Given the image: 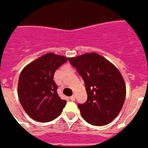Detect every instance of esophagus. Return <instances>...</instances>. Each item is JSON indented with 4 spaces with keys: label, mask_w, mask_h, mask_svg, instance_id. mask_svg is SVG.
<instances>
[{
    "label": "esophagus",
    "mask_w": 148,
    "mask_h": 148,
    "mask_svg": "<svg viewBox=\"0 0 148 148\" xmlns=\"http://www.w3.org/2000/svg\"><path fill=\"white\" fill-rule=\"evenodd\" d=\"M75 95H72V96L70 97V99H71L72 101H75Z\"/></svg>",
    "instance_id": "1"
}]
</instances>
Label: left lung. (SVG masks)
Here are the masks:
<instances>
[{"label": "left lung", "instance_id": "obj_1", "mask_svg": "<svg viewBox=\"0 0 148 148\" xmlns=\"http://www.w3.org/2000/svg\"><path fill=\"white\" fill-rule=\"evenodd\" d=\"M81 75L87 99L78 104L83 118L92 125L111 122L122 109L126 87L122 75L114 64L96 53L69 58Z\"/></svg>", "mask_w": 148, "mask_h": 148}]
</instances>
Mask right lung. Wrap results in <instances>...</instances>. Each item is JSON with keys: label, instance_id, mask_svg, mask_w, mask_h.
Listing matches in <instances>:
<instances>
[{"label": "right lung", "instance_id": "right-lung-1", "mask_svg": "<svg viewBox=\"0 0 148 148\" xmlns=\"http://www.w3.org/2000/svg\"><path fill=\"white\" fill-rule=\"evenodd\" d=\"M68 58L48 53L27 64L22 70L18 82V96L28 116L39 122H48L58 117L65 106L58 85L53 80L56 70Z\"/></svg>", "mask_w": 148, "mask_h": 148}]
</instances>
